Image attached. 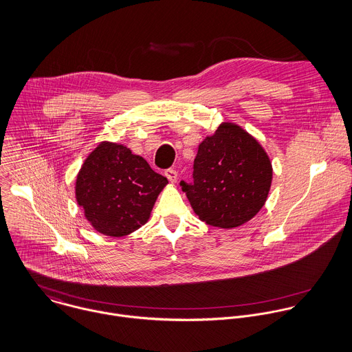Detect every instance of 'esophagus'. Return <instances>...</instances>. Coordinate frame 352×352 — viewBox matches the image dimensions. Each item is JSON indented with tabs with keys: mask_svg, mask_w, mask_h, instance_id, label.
I'll use <instances>...</instances> for the list:
<instances>
[{
	"mask_svg": "<svg viewBox=\"0 0 352 352\" xmlns=\"http://www.w3.org/2000/svg\"><path fill=\"white\" fill-rule=\"evenodd\" d=\"M164 175L167 177V179H168L170 182H177V179H178V174H177V171H175L174 168H167V170L164 171Z\"/></svg>",
	"mask_w": 352,
	"mask_h": 352,
	"instance_id": "1",
	"label": "esophagus"
}]
</instances>
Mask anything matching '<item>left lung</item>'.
<instances>
[{
  "label": "left lung",
  "instance_id": "8db88e82",
  "mask_svg": "<svg viewBox=\"0 0 352 352\" xmlns=\"http://www.w3.org/2000/svg\"><path fill=\"white\" fill-rule=\"evenodd\" d=\"M272 164L258 141L235 124H221L199 145L193 182L182 190L200 220L220 228L238 227L263 208Z\"/></svg>",
  "mask_w": 352,
  "mask_h": 352
}]
</instances>
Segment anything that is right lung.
Masks as SVG:
<instances>
[{
	"mask_svg": "<svg viewBox=\"0 0 352 352\" xmlns=\"http://www.w3.org/2000/svg\"><path fill=\"white\" fill-rule=\"evenodd\" d=\"M167 182L129 148L104 141L78 171L76 199L96 231L124 236L148 221Z\"/></svg>",
	"mask_w": 352,
	"mask_h": 352,
	"instance_id": "1",
	"label": "right lung"
}]
</instances>
